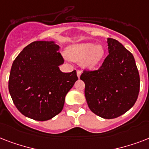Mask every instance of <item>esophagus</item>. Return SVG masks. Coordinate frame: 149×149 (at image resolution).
<instances>
[{"label":"esophagus","instance_id":"esophagus-1","mask_svg":"<svg viewBox=\"0 0 149 149\" xmlns=\"http://www.w3.org/2000/svg\"><path fill=\"white\" fill-rule=\"evenodd\" d=\"M77 77L79 79V77H80V76H81V71H80V70H77Z\"/></svg>","mask_w":149,"mask_h":149}]
</instances>
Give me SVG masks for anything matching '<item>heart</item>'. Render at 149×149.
I'll use <instances>...</instances> for the list:
<instances>
[{"instance_id":"1","label":"heart","mask_w":149,"mask_h":149,"mask_svg":"<svg viewBox=\"0 0 149 149\" xmlns=\"http://www.w3.org/2000/svg\"><path fill=\"white\" fill-rule=\"evenodd\" d=\"M67 55L72 60L81 62L83 67L93 70L99 65L105 55L103 45L93 42L75 44L68 48Z\"/></svg>"}]
</instances>
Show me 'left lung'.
Segmentation results:
<instances>
[{"mask_svg":"<svg viewBox=\"0 0 149 149\" xmlns=\"http://www.w3.org/2000/svg\"><path fill=\"white\" fill-rule=\"evenodd\" d=\"M109 55L99 70L84 71L89 108L99 117L112 119L134 106L140 88L139 70L133 55L118 41L107 38Z\"/></svg>","mask_w":149,"mask_h":149,"instance_id":"left-lung-1","label":"left lung"}]
</instances>
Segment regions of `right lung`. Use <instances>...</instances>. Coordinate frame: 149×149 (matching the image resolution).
Wrapping results in <instances>:
<instances>
[{
	"label": "right lung",
	"mask_w": 149,
	"mask_h": 149,
	"mask_svg": "<svg viewBox=\"0 0 149 149\" xmlns=\"http://www.w3.org/2000/svg\"><path fill=\"white\" fill-rule=\"evenodd\" d=\"M60 47L55 41H36L13 62L8 89L21 113L36 120H49L62 111L65 95L78 79L77 71L63 72Z\"/></svg>",
	"instance_id": "add662e5"
}]
</instances>
